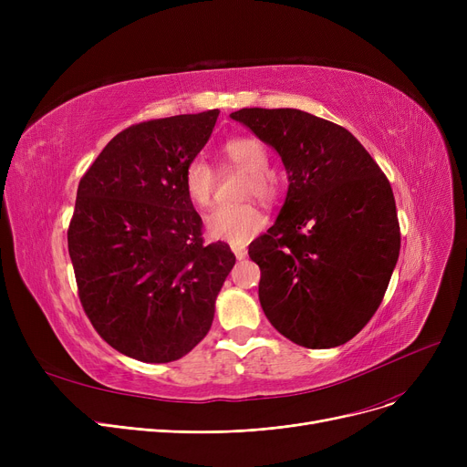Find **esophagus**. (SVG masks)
I'll use <instances>...</instances> for the list:
<instances>
[{"label": "esophagus", "instance_id": "obj_1", "mask_svg": "<svg viewBox=\"0 0 467 467\" xmlns=\"http://www.w3.org/2000/svg\"><path fill=\"white\" fill-rule=\"evenodd\" d=\"M233 254L236 255V259H244L248 255V250H246V246H240V244H233Z\"/></svg>", "mask_w": 467, "mask_h": 467}]
</instances>
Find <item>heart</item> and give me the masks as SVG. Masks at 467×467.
<instances>
[{
    "label": "heart",
    "instance_id": "obj_1",
    "mask_svg": "<svg viewBox=\"0 0 467 467\" xmlns=\"http://www.w3.org/2000/svg\"><path fill=\"white\" fill-rule=\"evenodd\" d=\"M221 157L238 170L246 171L242 196H257L263 202H275L280 196V180L276 171L266 166L268 153L265 143L250 134L233 136L221 143ZM217 176L208 161L196 157L183 170V189L187 199L199 208H210L213 202ZM265 213L252 202L219 206L206 217V231L212 238L231 244H242L265 227Z\"/></svg>",
    "mask_w": 467,
    "mask_h": 467
}]
</instances>
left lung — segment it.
I'll use <instances>...</instances> for the list:
<instances>
[{"instance_id":"left-lung-1","label":"left lung","mask_w":467,"mask_h":467,"mask_svg":"<svg viewBox=\"0 0 467 467\" xmlns=\"http://www.w3.org/2000/svg\"><path fill=\"white\" fill-rule=\"evenodd\" d=\"M280 153L289 189L276 223L250 244L268 322L305 348L356 337L380 306L400 257L389 182L340 125L301 109L231 113Z\"/></svg>"}]
</instances>
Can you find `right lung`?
<instances>
[{
	"label": "right lung",
	"instance_id": "1",
	"mask_svg": "<svg viewBox=\"0 0 467 467\" xmlns=\"http://www.w3.org/2000/svg\"><path fill=\"white\" fill-rule=\"evenodd\" d=\"M219 111L138 122L88 166L67 227L78 296L96 333L120 354L168 363L208 335L234 254L204 244L183 189Z\"/></svg>",
	"mask_w": 467,
	"mask_h": 467
}]
</instances>
